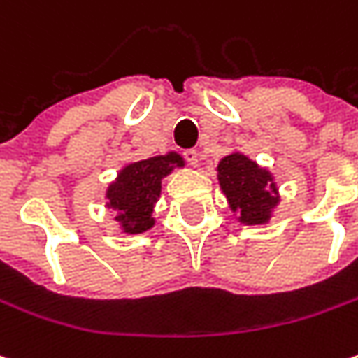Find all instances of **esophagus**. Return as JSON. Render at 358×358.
<instances>
[{"label": "esophagus", "instance_id": "34e87169", "mask_svg": "<svg viewBox=\"0 0 358 358\" xmlns=\"http://www.w3.org/2000/svg\"><path fill=\"white\" fill-rule=\"evenodd\" d=\"M184 158H186V162L190 164V166H198V152L196 150H184Z\"/></svg>", "mask_w": 358, "mask_h": 358}]
</instances>
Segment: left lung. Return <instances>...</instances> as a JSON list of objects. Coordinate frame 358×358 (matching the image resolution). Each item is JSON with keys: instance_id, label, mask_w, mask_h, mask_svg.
<instances>
[{"instance_id": "1", "label": "left lung", "mask_w": 358, "mask_h": 358, "mask_svg": "<svg viewBox=\"0 0 358 358\" xmlns=\"http://www.w3.org/2000/svg\"><path fill=\"white\" fill-rule=\"evenodd\" d=\"M218 182L242 224H266L271 220L272 210L280 198L268 170L241 152H234L218 164Z\"/></svg>"}]
</instances>
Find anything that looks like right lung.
Wrapping results in <instances>:
<instances>
[{"instance_id":"add662e5","label":"right lung","mask_w":358,"mask_h":358,"mask_svg":"<svg viewBox=\"0 0 358 358\" xmlns=\"http://www.w3.org/2000/svg\"><path fill=\"white\" fill-rule=\"evenodd\" d=\"M184 160L176 152L154 156L148 160L128 164L116 182L108 186V208L117 212L116 220L128 234H140L154 226V204L162 190V178L174 168H182Z\"/></svg>"}]
</instances>
